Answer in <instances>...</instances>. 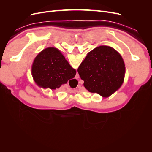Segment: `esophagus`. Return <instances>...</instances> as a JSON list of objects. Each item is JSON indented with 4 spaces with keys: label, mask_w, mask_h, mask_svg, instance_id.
<instances>
[{
    "label": "esophagus",
    "mask_w": 152,
    "mask_h": 152,
    "mask_svg": "<svg viewBox=\"0 0 152 152\" xmlns=\"http://www.w3.org/2000/svg\"><path fill=\"white\" fill-rule=\"evenodd\" d=\"M77 78H79V75H77Z\"/></svg>",
    "instance_id": "1"
}]
</instances>
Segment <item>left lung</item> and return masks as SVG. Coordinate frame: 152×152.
Returning <instances> with one entry per match:
<instances>
[{
	"mask_svg": "<svg viewBox=\"0 0 152 152\" xmlns=\"http://www.w3.org/2000/svg\"><path fill=\"white\" fill-rule=\"evenodd\" d=\"M77 71L87 91L107 98L122 85L126 67L115 49L99 45L88 53Z\"/></svg>",
	"mask_w": 152,
	"mask_h": 152,
	"instance_id": "8db88e82",
	"label": "left lung"
}]
</instances>
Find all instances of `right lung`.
Instances as JSON below:
<instances>
[{
	"label": "right lung",
	"mask_w": 152,
	"mask_h": 152,
	"mask_svg": "<svg viewBox=\"0 0 152 152\" xmlns=\"http://www.w3.org/2000/svg\"><path fill=\"white\" fill-rule=\"evenodd\" d=\"M31 75L38 86L56 89L73 79L76 70L70 66L60 50L49 47L35 57L31 66Z\"/></svg>",
	"instance_id": "obj_1"
}]
</instances>
